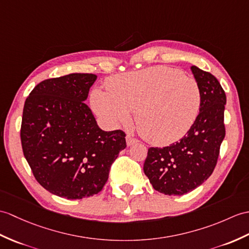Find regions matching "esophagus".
<instances>
[{"label": "esophagus", "instance_id": "esophagus-1", "mask_svg": "<svg viewBox=\"0 0 249 249\" xmlns=\"http://www.w3.org/2000/svg\"><path fill=\"white\" fill-rule=\"evenodd\" d=\"M138 142H139L138 139L134 138L131 135H127L126 136V143H127V145H128V146L132 145V144H136Z\"/></svg>", "mask_w": 249, "mask_h": 249}]
</instances>
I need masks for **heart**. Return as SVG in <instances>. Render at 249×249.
<instances>
[{"label": "heart", "instance_id": "b5f03b06", "mask_svg": "<svg viewBox=\"0 0 249 249\" xmlns=\"http://www.w3.org/2000/svg\"><path fill=\"white\" fill-rule=\"evenodd\" d=\"M107 92L91 93L94 111L110 125L127 124L136 113L140 135L165 145L186 135L198 113L200 93L194 79L172 69L153 67L111 77Z\"/></svg>", "mask_w": 249, "mask_h": 249}]
</instances>
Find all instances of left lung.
I'll return each instance as SVG.
<instances>
[{
  "label": "left lung",
  "instance_id": "1",
  "mask_svg": "<svg viewBox=\"0 0 249 249\" xmlns=\"http://www.w3.org/2000/svg\"><path fill=\"white\" fill-rule=\"evenodd\" d=\"M200 93L199 113L176 143L149 147L143 170L153 188L165 195H183L199 187L214 171L226 130V94L215 76L191 67Z\"/></svg>",
  "mask_w": 249,
  "mask_h": 249
}]
</instances>
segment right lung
<instances>
[{
  "mask_svg": "<svg viewBox=\"0 0 249 249\" xmlns=\"http://www.w3.org/2000/svg\"><path fill=\"white\" fill-rule=\"evenodd\" d=\"M95 74L44 79L23 108L21 144L36 180L60 197L82 199L101 192L119 153L121 129L102 130L85 101Z\"/></svg>",
  "mask_w": 249,
  "mask_h": 249,
  "instance_id": "obj_1",
  "label": "right lung"
}]
</instances>
